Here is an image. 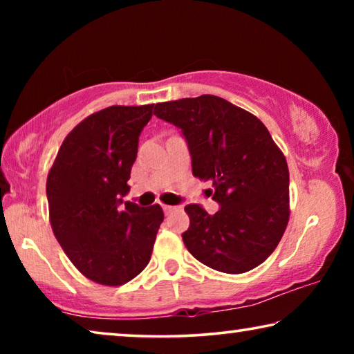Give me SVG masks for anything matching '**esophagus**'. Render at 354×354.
Wrapping results in <instances>:
<instances>
[{
	"label": "esophagus",
	"mask_w": 354,
	"mask_h": 354,
	"mask_svg": "<svg viewBox=\"0 0 354 354\" xmlns=\"http://www.w3.org/2000/svg\"><path fill=\"white\" fill-rule=\"evenodd\" d=\"M162 209H164V212L169 215V214H171L173 211H176V206H169V205H162Z\"/></svg>",
	"instance_id": "1"
}]
</instances>
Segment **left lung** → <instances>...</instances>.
I'll list each match as a JSON object with an SVG mask.
<instances>
[{
    "label": "left lung",
    "instance_id": "8db88e82",
    "mask_svg": "<svg viewBox=\"0 0 354 354\" xmlns=\"http://www.w3.org/2000/svg\"><path fill=\"white\" fill-rule=\"evenodd\" d=\"M154 115L183 131L192 171L214 185L220 211L184 207L190 254L214 270L239 274L270 256L289 223V169L259 118L215 95L165 101Z\"/></svg>",
    "mask_w": 354,
    "mask_h": 354
}]
</instances>
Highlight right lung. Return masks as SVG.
<instances>
[{"mask_svg":"<svg viewBox=\"0 0 354 354\" xmlns=\"http://www.w3.org/2000/svg\"><path fill=\"white\" fill-rule=\"evenodd\" d=\"M154 104L111 106L65 137L46 179L53 232L84 277L122 286L151 259L162 207L124 203L139 136Z\"/></svg>","mask_w":354,"mask_h":354,"instance_id":"obj_1","label":"right lung"}]
</instances>
